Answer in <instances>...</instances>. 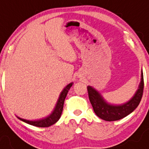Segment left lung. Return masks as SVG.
<instances>
[{
  "instance_id": "1",
  "label": "left lung",
  "mask_w": 149,
  "mask_h": 149,
  "mask_svg": "<svg viewBox=\"0 0 149 149\" xmlns=\"http://www.w3.org/2000/svg\"><path fill=\"white\" fill-rule=\"evenodd\" d=\"M143 70H141V82L135 94L129 101L121 104L109 103L99 91L91 86H88L87 89L89 100L95 113L101 119L113 121L124 118L136 109L143 95Z\"/></svg>"
}]
</instances>
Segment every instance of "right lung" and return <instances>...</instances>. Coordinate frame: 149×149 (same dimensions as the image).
Masks as SVG:
<instances>
[{
    "instance_id": "obj_1",
    "label": "right lung",
    "mask_w": 149,
    "mask_h": 149,
    "mask_svg": "<svg viewBox=\"0 0 149 149\" xmlns=\"http://www.w3.org/2000/svg\"><path fill=\"white\" fill-rule=\"evenodd\" d=\"M73 84V82L70 83L69 84H68L63 89L62 91L61 92V94L59 95V98L58 99L54 109L47 116L44 117V118H40V119L32 120L24 119V118H21L18 116H17V118L22 120V121L25 122V123H29V124L32 125V126H37V127H48V126L56 123L59 120V118H61V116L63 111V109L64 101H65V97H66L67 94H68V91H69V89L72 86Z\"/></svg>"
}]
</instances>
